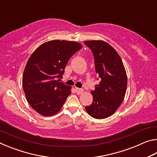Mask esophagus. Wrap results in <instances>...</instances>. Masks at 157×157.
<instances>
[{"label":"esophagus","mask_w":157,"mask_h":157,"mask_svg":"<svg viewBox=\"0 0 157 157\" xmlns=\"http://www.w3.org/2000/svg\"><path fill=\"white\" fill-rule=\"evenodd\" d=\"M75 91L78 94H82V93L84 92V90L82 89H79V88H78V87H75Z\"/></svg>","instance_id":"34e87169"}]
</instances>
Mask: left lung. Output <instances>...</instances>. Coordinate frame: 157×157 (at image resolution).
Wrapping results in <instances>:
<instances>
[{
	"instance_id": "left-lung-1",
	"label": "left lung",
	"mask_w": 157,
	"mask_h": 157,
	"mask_svg": "<svg viewBox=\"0 0 157 157\" xmlns=\"http://www.w3.org/2000/svg\"><path fill=\"white\" fill-rule=\"evenodd\" d=\"M84 43L94 54L95 71L101 78L91 91L92 104L85 109L93 118L104 119L115 113L123 102L127 85L126 71L118 52L107 42L94 40Z\"/></svg>"
}]
</instances>
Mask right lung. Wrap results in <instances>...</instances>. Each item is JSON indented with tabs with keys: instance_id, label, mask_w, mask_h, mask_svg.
Returning <instances> with one entry per match:
<instances>
[{
	"instance_id": "obj_1",
	"label": "right lung",
	"mask_w": 157,
	"mask_h": 157,
	"mask_svg": "<svg viewBox=\"0 0 157 157\" xmlns=\"http://www.w3.org/2000/svg\"><path fill=\"white\" fill-rule=\"evenodd\" d=\"M75 41L52 40L41 44L29 58L23 74V89L34 110L44 116L59 112L71 87L59 82L68 60L80 50Z\"/></svg>"
}]
</instances>
